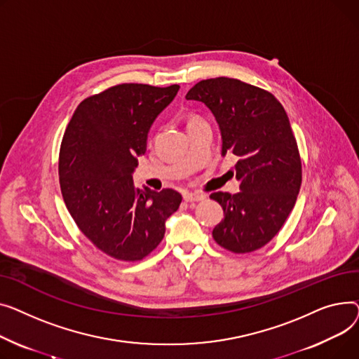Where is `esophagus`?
<instances>
[{
  "mask_svg": "<svg viewBox=\"0 0 359 359\" xmlns=\"http://www.w3.org/2000/svg\"><path fill=\"white\" fill-rule=\"evenodd\" d=\"M182 197H184V200H185L187 203H191V201H201V200L204 198V196H203V194H200V193H185Z\"/></svg>",
  "mask_w": 359,
  "mask_h": 359,
  "instance_id": "1",
  "label": "esophagus"
}]
</instances>
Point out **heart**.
Wrapping results in <instances>:
<instances>
[{"instance_id": "b5f03b06", "label": "heart", "mask_w": 359, "mask_h": 359, "mask_svg": "<svg viewBox=\"0 0 359 359\" xmlns=\"http://www.w3.org/2000/svg\"><path fill=\"white\" fill-rule=\"evenodd\" d=\"M194 120H197V118H191V120H189V123H191V121H194Z\"/></svg>"}]
</instances>
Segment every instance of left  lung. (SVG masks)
I'll return each mask as SVG.
<instances>
[{"label": "left lung", "instance_id": "obj_1", "mask_svg": "<svg viewBox=\"0 0 359 359\" xmlns=\"http://www.w3.org/2000/svg\"><path fill=\"white\" fill-rule=\"evenodd\" d=\"M185 98L212 111L222 156L238 158L241 191L210 196L224 213L213 238L235 254L257 250L278 233L300 191L302 161L288 116L271 93L235 78L200 81Z\"/></svg>", "mask_w": 359, "mask_h": 359}]
</instances>
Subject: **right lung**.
I'll use <instances>...</instances> for the list:
<instances>
[{
	"instance_id": "right-lung-1",
	"label": "right lung",
	"mask_w": 359,
	"mask_h": 359,
	"mask_svg": "<svg viewBox=\"0 0 359 359\" xmlns=\"http://www.w3.org/2000/svg\"><path fill=\"white\" fill-rule=\"evenodd\" d=\"M180 86L121 83L83 100L62 139L59 177L63 201L79 230L120 261L149 255L165 235L181 194L135 188L137 158L156 117Z\"/></svg>"
}]
</instances>
